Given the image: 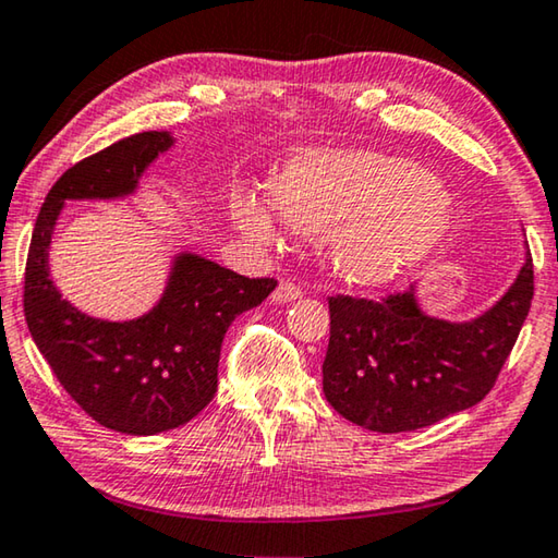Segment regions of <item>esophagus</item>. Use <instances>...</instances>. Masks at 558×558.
Instances as JSON below:
<instances>
[{"label": "esophagus", "instance_id": "34e87169", "mask_svg": "<svg viewBox=\"0 0 558 558\" xmlns=\"http://www.w3.org/2000/svg\"><path fill=\"white\" fill-rule=\"evenodd\" d=\"M298 298H300V288L295 286V282H290V280H282L280 286L272 290V295H270V300L276 302V305H288V302L298 300Z\"/></svg>", "mask_w": 558, "mask_h": 558}]
</instances>
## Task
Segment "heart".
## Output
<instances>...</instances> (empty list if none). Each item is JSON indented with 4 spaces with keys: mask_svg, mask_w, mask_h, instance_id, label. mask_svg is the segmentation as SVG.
I'll use <instances>...</instances> for the list:
<instances>
[{
    "mask_svg": "<svg viewBox=\"0 0 558 558\" xmlns=\"http://www.w3.org/2000/svg\"><path fill=\"white\" fill-rule=\"evenodd\" d=\"M268 192L292 231L327 233L329 266L356 288L409 276L440 248L456 219L438 177L369 149H302L272 169ZM231 219L253 241H276V216L258 196L233 194Z\"/></svg>",
    "mask_w": 558,
    "mask_h": 558,
    "instance_id": "obj_1",
    "label": "heart"
}]
</instances>
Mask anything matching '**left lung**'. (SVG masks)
Segmentation results:
<instances>
[{"label":"left lung","mask_w":558,"mask_h":558,"mask_svg":"<svg viewBox=\"0 0 558 558\" xmlns=\"http://www.w3.org/2000/svg\"><path fill=\"white\" fill-rule=\"evenodd\" d=\"M534 295L532 253L483 315L450 323L423 310L418 288L381 302L329 298L323 391L366 430L433 426L480 403L519 337Z\"/></svg>","instance_id":"1"}]
</instances>
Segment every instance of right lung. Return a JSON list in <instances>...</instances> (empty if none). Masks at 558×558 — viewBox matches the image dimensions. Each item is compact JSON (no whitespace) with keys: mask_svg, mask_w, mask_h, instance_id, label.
Wrapping results in <instances>:
<instances>
[{"mask_svg":"<svg viewBox=\"0 0 558 558\" xmlns=\"http://www.w3.org/2000/svg\"><path fill=\"white\" fill-rule=\"evenodd\" d=\"M174 143L167 130L140 132L63 172L41 206L26 258L24 315L36 347L90 418L128 436H157L192 421L216 393L226 329L276 290L272 278H245L184 251L172 258L153 310L135 319L90 317L61 298L49 248L65 202L132 196Z\"/></svg>","mask_w":558,"mask_h":558,"instance_id":"obj_1","label":"right lung"}]
</instances>
